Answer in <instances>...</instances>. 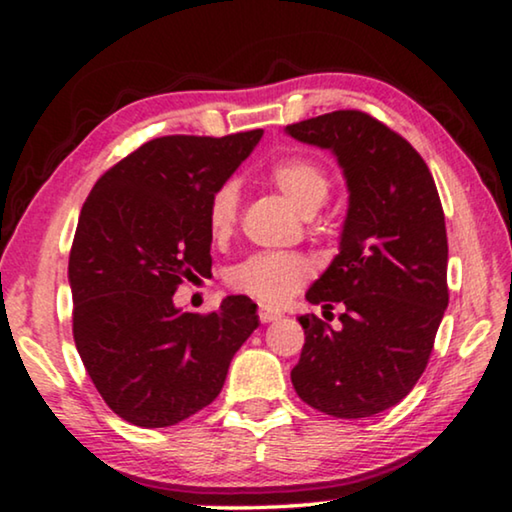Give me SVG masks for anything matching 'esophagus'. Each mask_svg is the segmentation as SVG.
I'll return each instance as SVG.
<instances>
[{"label": "esophagus", "instance_id": "obj_1", "mask_svg": "<svg viewBox=\"0 0 512 512\" xmlns=\"http://www.w3.org/2000/svg\"><path fill=\"white\" fill-rule=\"evenodd\" d=\"M279 317H282V312L275 310V307H268V305L258 307V319H261L263 324H270V321H277Z\"/></svg>", "mask_w": 512, "mask_h": 512}]
</instances>
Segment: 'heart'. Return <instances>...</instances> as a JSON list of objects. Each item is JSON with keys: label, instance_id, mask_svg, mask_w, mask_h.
Wrapping results in <instances>:
<instances>
[{"label": "heart", "instance_id": "1", "mask_svg": "<svg viewBox=\"0 0 512 512\" xmlns=\"http://www.w3.org/2000/svg\"><path fill=\"white\" fill-rule=\"evenodd\" d=\"M268 181L298 209L310 216L328 200L331 193V177L319 160L303 153L279 158L268 167ZM240 219V193L233 181H226L209 195L207 202V226L214 240H226L233 235ZM310 277V265L298 254H282V251H263L237 263L228 272L230 289L244 296H251L261 303H284L298 286Z\"/></svg>", "mask_w": 512, "mask_h": 512}]
</instances>
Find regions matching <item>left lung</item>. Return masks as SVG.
I'll use <instances>...</instances> for the list:
<instances>
[{
  "label": "left lung",
  "mask_w": 512,
  "mask_h": 512,
  "mask_svg": "<svg viewBox=\"0 0 512 512\" xmlns=\"http://www.w3.org/2000/svg\"><path fill=\"white\" fill-rule=\"evenodd\" d=\"M286 132L333 151L349 191L340 254L305 296L326 314L340 303L342 326L298 319L305 345L293 389L331 417H373L422 377L450 300L436 181L408 139L366 111H331Z\"/></svg>",
  "instance_id": "1"
}]
</instances>
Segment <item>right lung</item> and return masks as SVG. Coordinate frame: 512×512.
I'll return each mask as SVG.
<instances>
[{
  "label": "right lung",
  "mask_w": 512,
  "mask_h": 512,
  "mask_svg": "<svg viewBox=\"0 0 512 512\" xmlns=\"http://www.w3.org/2000/svg\"><path fill=\"white\" fill-rule=\"evenodd\" d=\"M263 130L151 139L109 167L83 202L69 251L72 331L104 403L160 429L219 396L237 349L258 328L256 303L181 312L184 279L212 275L207 202Z\"/></svg>",
  "instance_id": "right-lung-1"
}]
</instances>
